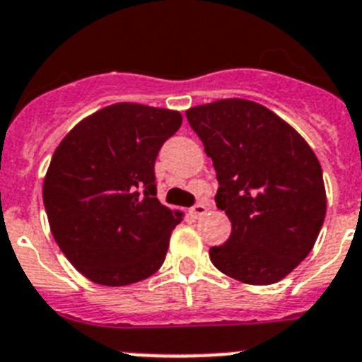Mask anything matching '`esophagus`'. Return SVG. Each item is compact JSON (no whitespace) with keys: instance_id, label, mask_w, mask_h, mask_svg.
<instances>
[{"instance_id":"obj_1","label":"esophagus","mask_w":362,"mask_h":362,"mask_svg":"<svg viewBox=\"0 0 362 362\" xmlns=\"http://www.w3.org/2000/svg\"><path fill=\"white\" fill-rule=\"evenodd\" d=\"M206 210H208V206H206V204H203V203H197V204H195L194 208H192V210H190V214L194 215L195 218H197V217H201V215H204V214H206Z\"/></svg>"}]
</instances>
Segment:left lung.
<instances>
[{"label":"left lung","mask_w":362,"mask_h":362,"mask_svg":"<svg viewBox=\"0 0 362 362\" xmlns=\"http://www.w3.org/2000/svg\"><path fill=\"white\" fill-rule=\"evenodd\" d=\"M214 161L215 203L231 221L224 246L210 247L221 273L276 284L310 253L327 214L323 172L309 144L257 102L224 98L188 109Z\"/></svg>","instance_id":"8db88e82"}]
</instances>
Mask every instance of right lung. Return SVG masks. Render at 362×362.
<instances>
[{
	"mask_svg": "<svg viewBox=\"0 0 362 362\" xmlns=\"http://www.w3.org/2000/svg\"><path fill=\"white\" fill-rule=\"evenodd\" d=\"M183 116L120 102L78 122L55 148L42 185L49 230L88 280L122 287L165 262L183 214L156 197L154 163Z\"/></svg>",
	"mask_w": 362,
	"mask_h": 362,
	"instance_id": "obj_1",
	"label": "right lung"
}]
</instances>
